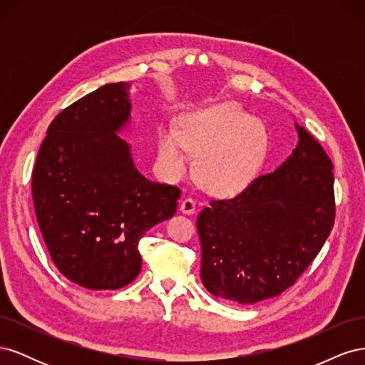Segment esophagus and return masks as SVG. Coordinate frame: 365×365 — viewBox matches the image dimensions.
Returning <instances> with one entry per match:
<instances>
[{
    "label": "esophagus",
    "instance_id": "1",
    "mask_svg": "<svg viewBox=\"0 0 365 365\" xmlns=\"http://www.w3.org/2000/svg\"><path fill=\"white\" fill-rule=\"evenodd\" d=\"M180 208L184 215H193L196 212V201L192 200V197H185Z\"/></svg>",
    "mask_w": 365,
    "mask_h": 365
}]
</instances>
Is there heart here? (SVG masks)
<instances>
[{"label": "heart", "instance_id": "heart-1", "mask_svg": "<svg viewBox=\"0 0 365 365\" xmlns=\"http://www.w3.org/2000/svg\"><path fill=\"white\" fill-rule=\"evenodd\" d=\"M189 150L197 157V178L216 195H236L256 178L268 150V132L235 105H217L187 114L181 130L168 125L158 134V158L169 175L189 169Z\"/></svg>", "mask_w": 365, "mask_h": 365}]
</instances>
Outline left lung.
I'll list each match as a JSON object with an SVG mask.
<instances>
[{
    "label": "left lung",
    "instance_id": "1",
    "mask_svg": "<svg viewBox=\"0 0 365 365\" xmlns=\"http://www.w3.org/2000/svg\"><path fill=\"white\" fill-rule=\"evenodd\" d=\"M297 148L279 169L197 216L201 280L224 300L252 304L280 295L317 257L335 220L332 161L295 123Z\"/></svg>",
    "mask_w": 365,
    "mask_h": 365
}]
</instances>
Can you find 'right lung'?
<instances>
[{"label": "right lung", "mask_w": 365, "mask_h": 365, "mask_svg": "<svg viewBox=\"0 0 365 365\" xmlns=\"http://www.w3.org/2000/svg\"><path fill=\"white\" fill-rule=\"evenodd\" d=\"M130 85L108 83L65 108L39 148L31 195L53 263L88 289H120L141 269L138 242L175 215L181 190L145 178L117 132Z\"/></svg>", "instance_id": "obj_1"}]
</instances>
